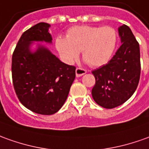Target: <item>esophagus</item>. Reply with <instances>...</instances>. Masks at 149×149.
I'll return each mask as SVG.
<instances>
[{
    "label": "esophagus",
    "instance_id": "esophagus-1",
    "mask_svg": "<svg viewBox=\"0 0 149 149\" xmlns=\"http://www.w3.org/2000/svg\"><path fill=\"white\" fill-rule=\"evenodd\" d=\"M87 73V70L84 69L82 68H76L75 70V74H76V77H80L82 75H84Z\"/></svg>",
    "mask_w": 149,
    "mask_h": 149
}]
</instances>
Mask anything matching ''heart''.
<instances>
[{"mask_svg": "<svg viewBox=\"0 0 149 149\" xmlns=\"http://www.w3.org/2000/svg\"><path fill=\"white\" fill-rule=\"evenodd\" d=\"M117 42L118 33L113 27L85 25L70 28L66 38L58 36L55 45L65 62L74 63L82 51V56L88 65L98 67L109 61Z\"/></svg>", "mask_w": 149, "mask_h": 149, "instance_id": "b5f03b06", "label": "heart"}]
</instances>
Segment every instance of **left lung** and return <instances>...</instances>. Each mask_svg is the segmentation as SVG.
<instances>
[{
  "mask_svg": "<svg viewBox=\"0 0 149 149\" xmlns=\"http://www.w3.org/2000/svg\"><path fill=\"white\" fill-rule=\"evenodd\" d=\"M122 45L106 65L92 71L93 100L105 109L123 104L135 92L140 77L139 45L130 27H118Z\"/></svg>",
  "mask_w": 149,
  "mask_h": 149,
  "instance_id": "obj_1",
  "label": "left lung"
}]
</instances>
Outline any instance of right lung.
<instances>
[{"mask_svg":"<svg viewBox=\"0 0 149 149\" xmlns=\"http://www.w3.org/2000/svg\"><path fill=\"white\" fill-rule=\"evenodd\" d=\"M50 25L40 22L23 32L12 56V79L18 100L31 111L43 115L57 113L67 99L75 67L61 61L47 48L33 41L52 43Z\"/></svg>","mask_w":149,"mask_h":149,"instance_id":"add662e5","label":"right lung"}]
</instances>
